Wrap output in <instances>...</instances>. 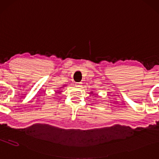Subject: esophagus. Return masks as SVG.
<instances>
[{"label":"esophagus","instance_id":"esophagus-1","mask_svg":"<svg viewBox=\"0 0 159 159\" xmlns=\"http://www.w3.org/2000/svg\"><path fill=\"white\" fill-rule=\"evenodd\" d=\"M75 87H82V83H75Z\"/></svg>","mask_w":159,"mask_h":159}]
</instances>
